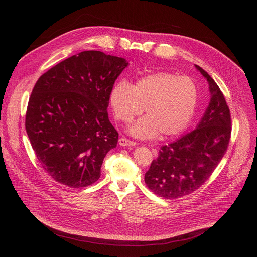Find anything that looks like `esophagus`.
I'll return each instance as SVG.
<instances>
[{"label":"esophagus","instance_id":"1","mask_svg":"<svg viewBox=\"0 0 257 257\" xmlns=\"http://www.w3.org/2000/svg\"><path fill=\"white\" fill-rule=\"evenodd\" d=\"M119 144L122 145V146H133V145H135L136 143H135L134 141L130 140V139H127V138H125V137H121V138L119 139Z\"/></svg>","mask_w":257,"mask_h":257}]
</instances>
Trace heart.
Returning <instances> with one entry per match:
<instances>
[{
  "label": "heart",
  "instance_id": "heart-1",
  "mask_svg": "<svg viewBox=\"0 0 257 257\" xmlns=\"http://www.w3.org/2000/svg\"><path fill=\"white\" fill-rule=\"evenodd\" d=\"M109 104L115 118L130 123L143 112L146 117L136 122L130 132L139 138L175 136L191 121L198 101V87L188 76L171 72H155L138 78L132 86L118 81L109 91Z\"/></svg>",
  "mask_w": 257,
  "mask_h": 257
}]
</instances>
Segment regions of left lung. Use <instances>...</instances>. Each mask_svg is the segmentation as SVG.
<instances>
[{"mask_svg": "<svg viewBox=\"0 0 257 257\" xmlns=\"http://www.w3.org/2000/svg\"><path fill=\"white\" fill-rule=\"evenodd\" d=\"M195 67L209 83L211 97L206 111L194 130L162 146L144 175L148 187L165 199L186 196L203 185L226 154L231 138V113L225 96L208 73Z\"/></svg>", "mask_w": 257, "mask_h": 257, "instance_id": "obj_1", "label": "left lung"}]
</instances>
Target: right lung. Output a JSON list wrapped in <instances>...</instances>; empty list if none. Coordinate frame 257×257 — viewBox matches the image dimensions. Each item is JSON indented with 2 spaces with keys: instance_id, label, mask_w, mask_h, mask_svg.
Returning a JSON list of instances; mask_svg holds the SVG:
<instances>
[{
  "instance_id": "add662e5",
  "label": "right lung",
  "mask_w": 257,
  "mask_h": 257,
  "mask_svg": "<svg viewBox=\"0 0 257 257\" xmlns=\"http://www.w3.org/2000/svg\"><path fill=\"white\" fill-rule=\"evenodd\" d=\"M125 59L99 51L72 56L36 81L25 129L43 169L71 188L92 185L119 133L107 117L108 95Z\"/></svg>"
}]
</instances>
